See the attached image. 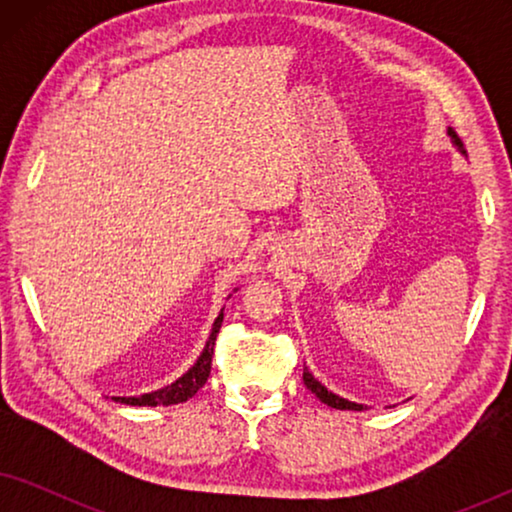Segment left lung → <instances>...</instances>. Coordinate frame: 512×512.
<instances>
[{
	"label": "left lung",
	"mask_w": 512,
	"mask_h": 512,
	"mask_svg": "<svg viewBox=\"0 0 512 512\" xmlns=\"http://www.w3.org/2000/svg\"><path fill=\"white\" fill-rule=\"evenodd\" d=\"M447 132H450V137H452L454 146H457V149L466 156L464 142H461V139L457 137V132H454L452 128L447 130ZM303 382H305V387L310 389L312 394L317 396L321 403L331 405V408H335V410H363V405H359V403H352V401H347V398H340V396H335L333 391H328V389L324 387V384H321L319 380H314V375H312L310 370H307V368H303Z\"/></svg>",
	"instance_id": "left-lung-1"
}]
</instances>
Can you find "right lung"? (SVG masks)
I'll list each match as a JSON object with an SVG mask.
<instances>
[{
    "label": "right lung",
    "mask_w": 512,
    "mask_h": 512,
    "mask_svg": "<svg viewBox=\"0 0 512 512\" xmlns=\"http://www.w3.org/2000/svg\"><path fill=\"white\" fill-rule=\"evenodd\" d=\"M221 321H223V312L214 321L212 333H209V340H207L205 349H202L200 359L195 361V366L188 370V373L181 375L177 382L167 384V387L158 389V391H151V394H142V396H114V401L116 403H125V405H151V408H156V405L184 403L191 396L198 394V389L207 382L209 370H212L214 342H216V335H219V331H221Z\"/></svg>",
    "instance_id": "add662e5"
}]
</instances>
